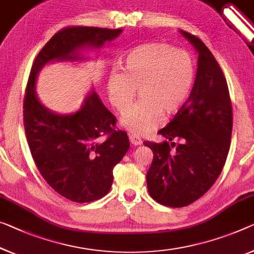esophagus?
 <instances>
[{"label":"esophagus","mask_w":254,"mask_h":254,"mask_svg":"<svg viewBox=\"0 0 254 254\" xmlns=\"http://www.w3.org/2000/svg\"><path fill=\"white\" fill-rule=\"evenodd\" d=\"M129 140H130V144H132V145H135V146L140 145V144H142V139L135 135H129Z\"/></svg>","instance_id":"obj_1"}]
</instances>
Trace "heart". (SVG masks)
Returning <instances> with one entry per match:
<instances>
[{
	"instance_id": "obj_1",
	"label": "heart",
	"mask_w": 254,
	"mask_h": 254,
	"mask_svg": "<svg viewBox=\"0 0 254 254\" xmlns=\"http://www.w3.org/2000/svg\"><path fill=\"white\" fill-rule=\"evenodd\" d=\"M123 64L124 71H111L107 89L120 114L129 108L136 89L139 91V102L120 119V126L129 134H149L161 123L162 115L176 116L189 102L196 70L186 51L167 43H144L125 54Z\"/></svg>"
}]
</instances>
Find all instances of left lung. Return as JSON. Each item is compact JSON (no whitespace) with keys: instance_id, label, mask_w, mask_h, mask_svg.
<instances>
[{"instance_id":"8db88e82","label":"left lung","mask_w":254,"mask_h":254,"mask_svg":"<svg viewBox=\"0 0 254 254\" xmlns=\"http://www.w3.org/2000/svg\"><path fill=\"white\" fill-rule=\"evenodd\" d=\"M181 33L198 54L193 91L185 108L158 131L167 140L144 142L153 152L147 190L171 208L193 203L211 189L225 166L233 129L231 96L219 64L200 38Z\"/></svg>"}]
</instances>
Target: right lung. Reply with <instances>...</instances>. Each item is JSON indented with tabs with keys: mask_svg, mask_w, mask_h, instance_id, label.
<instances>
[{
	"mask_svg": "<svg viewBox=\"0 0 254 254\" xmlns=\"http://www.w3.org/2000/svg\"><path fill=\"white\" fill-rule=\"evenodd\" d=\"M123 29L73 26L46 43L30 70L23 100V126L30 153L46 183L70 201L85 203L107 195L114 168L129 149L127 132L116 129V117L94 89L75 114L59 115L43 105L35 91L42 68L52 61H79L83 50L99 49ZM107 136L100 141L101 135Z\"/></svg>",
	"mask_w": 254,
	"mask_h": 254,
	"instance_id": "right-lung-1",
	"label": "right lung"
}]
</instances>
